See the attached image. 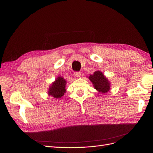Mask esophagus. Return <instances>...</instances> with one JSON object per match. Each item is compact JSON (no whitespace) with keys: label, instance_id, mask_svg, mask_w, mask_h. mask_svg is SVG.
I'll return each mask as SVG.
<instances>
[{"label":"esophagus","instance_id":"obj_1","mask_svg":"<svg viewBox=\"0 0 153 153\" xmlns=\"http://www.w3.org/2000/svg\"><path fill=\"white\" fill-rule=\"evenodd\" d=\"M74 75H75V76H76V77H80V75H81V72H80V71H76V72H75Z\"/></svg>","mask_w":153,"mask_h":153}]
</instances>
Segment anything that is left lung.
<instances>
[{"label": "left lung", "instance_id": "8db88e82", "mask_svg": "<svg viewBox=\"0 0 153 153\" xmlns=\"http://www.w3.org/2000/svg\"><path fill=\"white\" fill-rule=\"evenodd\" d=\"M89 79L94 84L95 88L99 92L104 94L108 92L109 91L110 83L101 71H95L93 75H90Z\"/></svg>", "mask_w": 153, "mask_h": 153}]
</instances>
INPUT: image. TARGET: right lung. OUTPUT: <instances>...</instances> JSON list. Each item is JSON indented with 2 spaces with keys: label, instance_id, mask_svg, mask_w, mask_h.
<instances>
[{
  "label": "right lung",
  "instance_id": "right-lung-1",
  "mask_svg": "<svg viewBox=\"0 0 153 153\" xmlns=\"http://www.w3.org/2000/svg\"><path fill=\"white\" fill-rule=\"evenodd\" d=\"M66 82L64 78L59 76L52 83L49 90V94L54 98H61L66 92Z\"/></svg>",
  "mask_w": 153,
  "mask_h": 153
}]
</instances>
